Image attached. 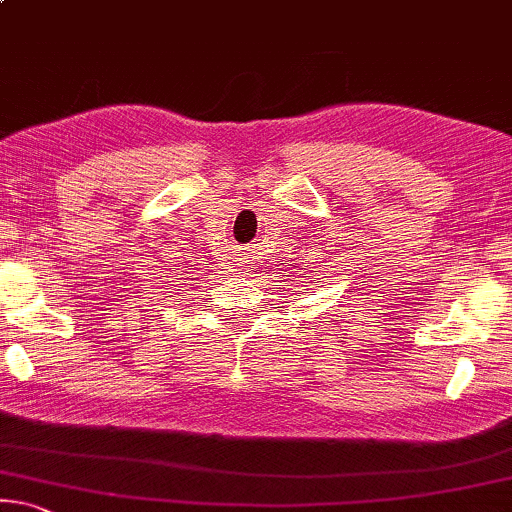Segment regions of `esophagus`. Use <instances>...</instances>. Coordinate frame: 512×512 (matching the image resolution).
I'll use <instances>...</instances> for the list:
<instances>
[{
	"label": "esophagus",
	"instance_id": "esophagus-1",
	"mask_svg": "<svg viewBox=\"0 0 512 512\" xmlns=\"http://www.w3.org/2000/svg\"><path fill=\"white\" fill-rule=\"evenodd\" d=\"M246 264H250L248 269H253V264H255V262H253V255H246Z\"/></svg>",
	"mask_w": 512,
	"mask_h": 512
}]
</instances>
